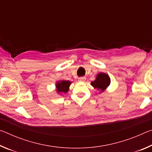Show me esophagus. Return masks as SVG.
<instances>
[{"label":"esophagus","instance_id":"obj_1","mask_svg":"<svg viewBox=\"0 0 152 152\" xmlns=\"http://www.w3.org/2000/svg\"><path fill=\"white\" fill-rule=\"evenodd\" d=\"M78 80L80 82H84L86 80V78L85 77H80V78H79Z\"/></svg>","mask_w":152,"mask_h":152}]
</instances>
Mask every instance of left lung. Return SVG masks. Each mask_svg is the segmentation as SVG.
Returning <instances> with one entry per match:
<instances>
[{"label": "left lung", "mask_w": 152, "mask_h": 152, "mask_svg": "<svg viewBox=\"0 0 152 152\" xmlns=\"http://www.w3.org/2000/svg\"><path fill=\"white\" fill-rule=\"evenodd\" d=\"M110 80L109 76L104 73H100L97 75L96 79L94 81L91 82V85L94 88L101 90L103 91L109 85Z\"/></svg>", "instance_id": "8db88e82"}]
</instances>
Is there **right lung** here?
Instances as JSON below:
<instances>
[{
    "mask_svg": "<svg viewBox=\"0 0 152 152\" xmlns=\"http://www.w3.org/2000/svg\"><path fill=\"white\" fill-rule=\"evenodd\" d=\"M70 82L68 80H62L60 82H58L56 84V87H57V92H68L69 90L68 87L70 85Z\"/></svg>",
    "mask_w": 152,
    "mask_h": 152,
    "instance_id": "obj_1",
    "label": "right lung"
}]
</instances>
